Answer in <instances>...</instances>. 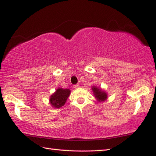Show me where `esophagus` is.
<instances>
[{"label":"esophagus","instance_id":"1","mask_svg":"<svg viewBox=\"0 0 156 156\" xmlns=\"http://www.w3.org/2000/svg\"><path fill=\"white\" fill-rule=\"evenodd\" d=\"M79 87H80V85H79V84H74V85H73V88H74V89H78Z\"/></svg>","mask_w":156,"mask_h":156}]
</instances>
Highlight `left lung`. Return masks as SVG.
Instances as JSON below:
<instances>
[{
	"mask_svg": "<svg viewBox=\"0 0 156 156\" xmlns=\"http://www.w3.org/2000/svg\"><path fill=\"white\" fill-rule=\"evenodd\" d=\"M92 90L94 91V94L96 96V98L98 101H104V100L107 98V95L105 91H102L101 89L99 88H96V87H92Z\"/></svg>",
	"mask_w": 156,
	"mask_h": 156,
	"instance_id": "1",
	"label": "left lung"
}]
</instances>
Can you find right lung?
Returning a JSON list of instances; mask_svg holds the SVG:
<instances>
[{
	"label": "right lung",
	"instance_id": "obj_1",
	"mask_svg": "<svg viewBox=\"0 0 156 156\" xmlns=\"http://www.w3.org/2000/svg\"><path fill=\"white\" fill-rule=\"evenodd\" d=\"M70 94L68 89H58L50 98V103L55 108H60L65 105L66 100Z\"/></svg>",
	"mask_w": 156,
	"mask_h": 156
}]
</instances>
